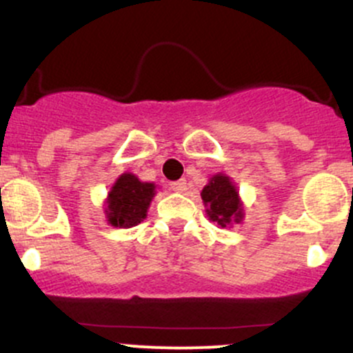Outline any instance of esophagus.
<instances>
[{"label":"esophagus","mask_w":353,"mask_h":353,"mask_svg":"<svg viewBox=\"0 0 353 353\" xmlns=\"http://www.w3.org/2000/svg\"><path fill=\"white\" fill-rule=\"evenodd\" d=\"M170 187H172L173 192L183 193L185 190H187V180H176V181H173V183H170Z\"/></svg>","instance_id":"obj_1"}]
</instances>
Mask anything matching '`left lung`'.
<instances>
[{
  "mask_svg": "<svg viewBox=\"0 0 353 353\" xmlns=\"http://www.w3.org/2000/svg\"><path fill=\"white\" fill-rule=\"evenodd\" d=\"M205 205L207 217L219 227L225 229L232 223H241L244 219V203L239 196L237 187L232 178L225 173H217L208 180L200 193Z\"/></svg>",
  "mask_w": 353,
  "mask_h": 353,
  "instance_id": "1",
  "label": "left lung"
}]
</instances>
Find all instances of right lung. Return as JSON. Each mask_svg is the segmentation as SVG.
I'll use <instances>...</instances> for the list:
<instances>
[{
	"label": "right lung",
	"instance_id": "add662e5",
	"mask_svg": "<svg viewBox=\"0 0 353 353\" xmlns=\"http://www.w3.org/2000/svg\"><path fill=\"white\" fill-rule=\"evenodd\" d=\"M157 193V185L141 181L132 173H123L114 181L104 202L109 225L130 229L146 219L148 208Z\"/></svg>",
	"mask_w": 353,
	"mask_h": 353
}]
</instances>
